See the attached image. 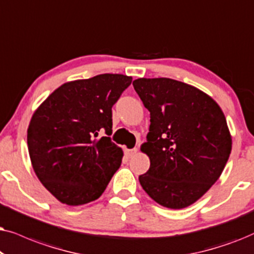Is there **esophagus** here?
Instances as JSON below:
<instances>
[{
  "instance_id": "obj_1",
  "label": "esophagus",
  "mask_w": 254,
  "mask_h": 254,
  "mask_svg": "<svg viewBox=\"0 0 254 254\" xmlns=\"http://www.w3.org/2000/svg\"><path fill=\"white\" fill-rule=\"evenodd\" d=\"M137 148H131V150H129V148H127V150H125L124 152H125V154H127V158H131V157H133L134 154L137 153Z\"/></svg>"
}]
</instances>
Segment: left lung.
<instances>
[{
  "label": "left lung",
  "instance_id": "8db88e82",
  "mask_svg": "<svg viewBox=\"0 0 254 254\" xmlns=\"http://www.w3.org/2000/svg\"><path fill=\"white\" fill-rule=\"evenodd\" d=\"M132 84L151 117L140 147L151 165L139 177L141 187L162 207H188L218 180L231 153L224 114L210 96L181 81L140 77Z\"/></svg>",
  "mask_w": 254,
  "mask_h": 254
}]
</instances>
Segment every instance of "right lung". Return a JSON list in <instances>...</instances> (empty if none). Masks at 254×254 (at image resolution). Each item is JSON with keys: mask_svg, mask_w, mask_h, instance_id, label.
Listing matches in <instances>:
<instances>
[{"mask_svg": "<svg viewBox=\"0 0 254 254\" xmlns=\"http://www.w3.org/2000/svg\"><path fill=\"white\" fill-rule=\"evenodd\" d=\"M131 81L123 74H100L66 82L32 115L28 148L33 171L62 203L97 200L120 168L122 148L99 134L113 132L111 108Z\"/></svg>", "mask_w": 254, "mask_h": 254, "instance_id": "1", "label": "right lung"}]
</instances>
